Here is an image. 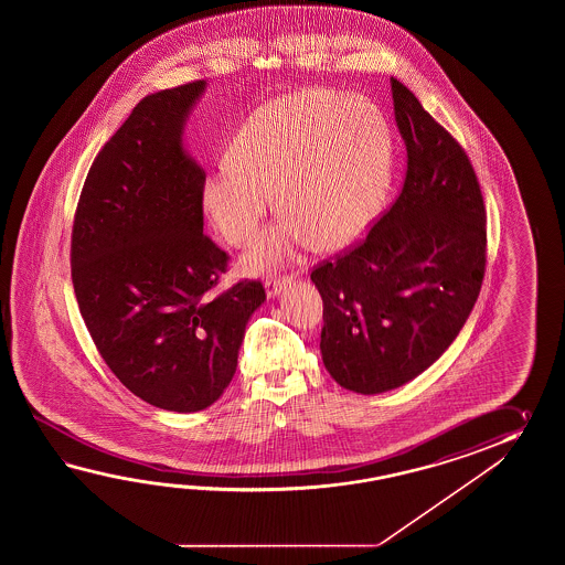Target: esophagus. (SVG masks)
I'll list each match as a JSON object with an SVG mask.
<instances>
[{
	"label": "esophagus",
	"mask_w": 565,
	"mask_h": 565,
	"mask_svg": "<svg viewBox=\"0 0 565 565\" xmlns=\"http://www.w3.org/2000/svg\"><path fill=\"white\" fill-rule=\"evenodd\" d=\"M290 282H292V278L290 277L266 278V297H268V299H277L278 295H280Z\"/></svg>",
	"instance_id": "esophagus-1"
}]
</instances>
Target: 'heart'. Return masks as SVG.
<instances>
[{"label": "heart", "mask_w": 565, "mask_h": 565, "mask_svg": "<svg viewBox=\"0 0 565 565\" xmlns=\"http://www.w3.org/2000/svg\"><path fill=\"white\" fill-rule=\"evenodd\" d=\"M226 168L202 185L212 228L244 246L268 210L282 217L242 258L260 275L309 244L333 253L358 241L380 214L392 183L394 139L365 98L302 90L256 108L234 135Z\"/></svg>", "instance_id": "b5f03b06"}]
</instances>
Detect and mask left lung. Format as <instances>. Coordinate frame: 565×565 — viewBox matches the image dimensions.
I'll return each mask as SVG.
<instances>
[{
    "label": "left lung",
    "instance_id": "left-lung-1",
    "mask_svg": "<svg viewBox=\"0 0 565 565\" xmlns=\"http://www.w3.org/2000/svg\"><path fill=\"white\" fill-rule=\"evenodd\" d=\"M408 171L367 238L312 270L321 355L337 384L373 396L426 372L467 323L487 263L484 205L469 157L390 78Z\"/></svg>",
    "mask_w": 565,
    "mask_h": 565
}]
</instances>
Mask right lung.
Returning <instances> with one entry per match:
<instances>
[{
	"label": "right lung",
	"mask_w": 565,
	"mask_h": 565,
	"mask_svg": "<svg viewBox=\"0 0 565 565\" xmlns=\"http://www.w3.org/2000/svg\"><path fill=\"white\" fill-rule=\"evenodd\" d=\"M207 83L145 96L86 175L73 285L86 329L120 384L169 412L210 408L228 387L260 282L207 295L228 256L204 236L205 171L183 143Z\"/></svg>",
	"instance_id": "1"
}]
</instances>
